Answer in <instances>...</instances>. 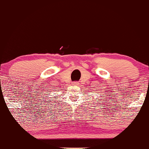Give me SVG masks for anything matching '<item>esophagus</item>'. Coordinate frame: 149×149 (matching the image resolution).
Wrapping results in <instances>:
<instances>
[{"label": "esophagus", "instance_id": "obj_1", "mask_svg": "<svg viewBox=\"0 0 149 149\" xmlns=\"http://www.w3.org/2000/svg\"><path fill=\"white\" fill-rule=\"evenodd\" d=\"M79 85V83H77V82L72 83V85Z\"/></svg>", "mask_w": 149, "mask_h": 149}]
</instances>
